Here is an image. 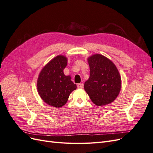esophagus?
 <instances>
[{"mask_svg": "<svg viewBox=\"0 0 153 153\" xmlns=\"http://www.w3.org/2000/svg\"><path fill=\"white\" fill-rule=\"evenodd\" d=\"M77 87L79 88V89H82V88L84 87V84H83L82 83H80V84H78Z\"/></svg>", "mask_w": 153, "mask_h": 153, "instance_id": "obj_1", "label": "esophagus"}]
</instances>
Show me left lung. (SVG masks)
<instances>
[{"instance_id": "left-lung-1", "label": "left lung", "mask_w": 153, "mask_h": 153, "mask_svg": "<svg viewBox=\"0 0 153 153\" xmlns=\"http://www.w3.org/2000/svg\"><path fill=\"white\" fill-rule=\"evenodd\" d=\"M90 76L84 84V89L91 101L98 106L108 105L118 96L121 78L114 64L100 54L88 58Z\"/></svg>"}]
</instances>
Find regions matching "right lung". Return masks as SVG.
<instances>
[{
	"mask_svg": "<svg viewBox=\"0 0 153 153\" xmlns=\"http://www.w3.org/2000/svg\"><path fill=\"white\" fill-rule=\"evenodd\" d=\"M67 61L66 57L58 55L43 68L38 77L37 87L41 99L56 108L65 105L71 92L76 89L70 76L64 74Z\"/></svg>",
	"mask_w": 153,
	"mask_h": 153,
	"instance_id": "add662e5",
	"label": "right lung"
}]
</instances>
